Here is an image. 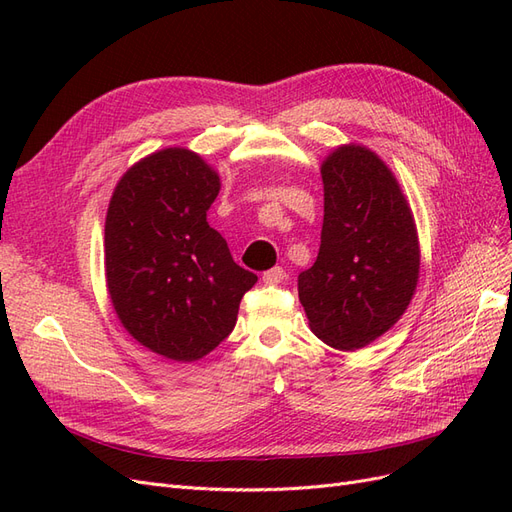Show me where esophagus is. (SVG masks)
I'll return each instance as SVG.
<instances>
[{
  "label": "esophagus",
  "mask_w": 512,
  "mask_h": 512,
  "mask_svg": "<svg viewBox=\"0 0 512 512\" xmlns=\"http://www.w3.org/2000/svg\"><path fill=\"white\" fill-rule=\"evenodd\" d=\"M284 277H286V271L282 267H273V269L262 273V282H265V284H280V282H284Z\"/></svg>",
  "instance_id": "34e87169"
}]
</instances>
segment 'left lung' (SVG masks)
<instances>
[{"label": "left lung", "mask_w": 512, "mask_h": 512, "mask_svg": "<svg viewBox=\"0 0 512 512\" xmlns=\"http://www.w3.org/2000/svg\"><path fill=\"white\" fill-rule=\"evenodd\" d=\"M320 175V252L299 275V301L324 344L359 350L395 327L414 297L418 230L395 173L369 147H335Z\"/></svg>", "instance_id": "obj_1"}]
</instances>
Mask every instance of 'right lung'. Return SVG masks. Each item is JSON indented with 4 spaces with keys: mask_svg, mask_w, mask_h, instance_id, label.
I'll list each match as a JSON object with an SVG mask.
<instances>
[{
    "mask_svg": "<svg viewBox=\"0 0 512 512\" xmlns=\"http://www.w3.org/2000/svg\"><path fill=\"white\" fill-rule=\"evenodd\" d=\"M220 188L218 170L196 151L164 147L134 162L108 203V297L123 329L168 361L192 363L218 348L258 282L207 222Z\"/></svg>",
    "mask_w": 512,
    "mask_h": 512,
    "instance_id": "right-lung-1",
    "label": "right lung"
}]
</instances>
